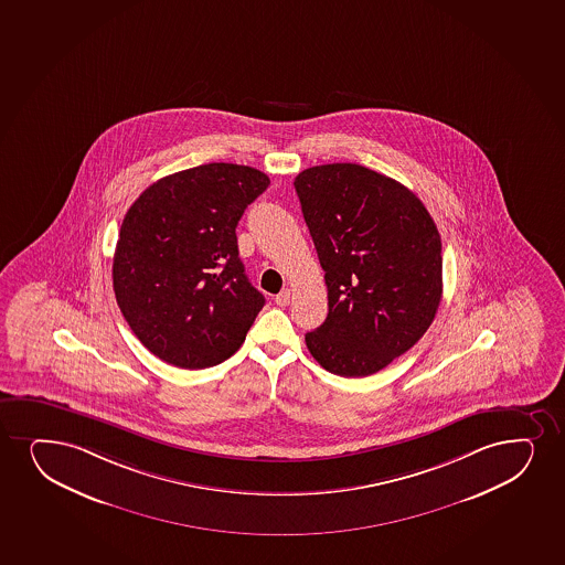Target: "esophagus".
<instances>
[{"label":"esophagus","instance_id":"1","mask_svg":"<svg viewBox=\"0 0 565 565\" xmlns=\"http://www.w3.org/2000/svg\"><path fill=\"white\" fill-rule=\"evenodd\" d=\"M274 302H276L278 306L289 305V302H291V291H289V289H284V291L279 292V295H276Z\"/></svg>","mask_w":565,"mask_h":565}]
</instances>
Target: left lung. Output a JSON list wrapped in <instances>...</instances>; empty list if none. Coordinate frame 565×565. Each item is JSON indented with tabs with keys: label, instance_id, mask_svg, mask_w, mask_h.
I'll return each mask as SVG.
<instances>
[{
	"label": "left lung",
	"instance_id": "left-lung-1",
	"mask_svg": "<svg viewBox=\"0 0 565 565\" xmlns=\"http://www.w3.org/2000/svg\"><path fill=\"white\" fill-rule=\"evenodd\" d=\"M295 191L329 297L326 321L306 332V345L332 374L371 376L435 319L443 297L437 225L405 185L352 162L308 168Z\"/></svg>",
	"mask_w": 565,
	"mask_h": 565
}]
</instances>
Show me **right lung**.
I'll return each instance as SVG.
<instances>
[{
    "label": "right lung",
    "mask_w": 565,
    "mask_h": 565,
    "mask_svg": "<svg viewBox=\"0 0 565 565\" xmlns=\"http://www.w3.org/2000/svg\"><path fill=\"white\" fill-rule=\"evenodd\" d=\"M270 180L212 162L147 186L128 210L114 257L120 312L149 352L180 369L220 365L265 306L238 257L236 226Z\"/></svg>",
    "instance_id": "obj_1"
}]
</instances>
